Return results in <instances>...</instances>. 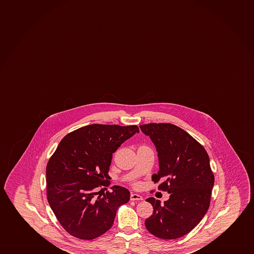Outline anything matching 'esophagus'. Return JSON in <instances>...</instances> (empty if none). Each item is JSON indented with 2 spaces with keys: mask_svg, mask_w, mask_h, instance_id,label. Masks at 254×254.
I'll use <instances>...</instances> for the list:
<instances>
[{
  "mask_svg": "<svg viewBox=\"0 0 254 254\" xmlns=\"http://www.w3.org/2000/svg\"><path fill=\"white\" fill-rule=\"evenodd\" d=\"M130 200L131 201H141V200H143V197L141 195H138V194H131L130 195Z\"/></svg>",
  "mask_w": 254,
  "mask_h": 254,
  "instance_id": "obj_1",
  "label": "esophagus"
}]
</instances>
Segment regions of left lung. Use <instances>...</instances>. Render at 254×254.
Returning a JSON list of instances; mask_svg holds the SVG:
<instances>
[{"mask_svg":"<svg viewBox=\"0 0 254 254\" xmlns=\"http://www.w3.org/2000/svg\"><path fill=\"white\" fill-rule=\"evenodd\" d=\"M158 152L159 170L152 175L158 189L170 194L168 201L149 197L153 213L146 219L150 233L164 240L177 239L198 225L209 207L214 176L204 147L184 129L171 124L141 125Z\"/></svg>","mask_w":254,"mask_h":254,"instance_id":"left-lung-1","label":"left lung"}]
</instances>
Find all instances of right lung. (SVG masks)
<instances>
[{"label":"right lung","instance_id":"add662e5","mask_svg":"<svg viewBox=\"0 0 254 254\" xmlns=\"http://www.w3.org/2000/svg\"><path fill=\"white\" fill-rule=\"evenodd\" d=\"M139 133L136 126H85L60 141L47 166V200L65 231L81 240H93L112 227L117 209L130 193L120 186L108 187L113 153ZM103 194L97 195L101 191Z\"/></svg>","mask_w":254,"mask_h":254}]
</instances>
